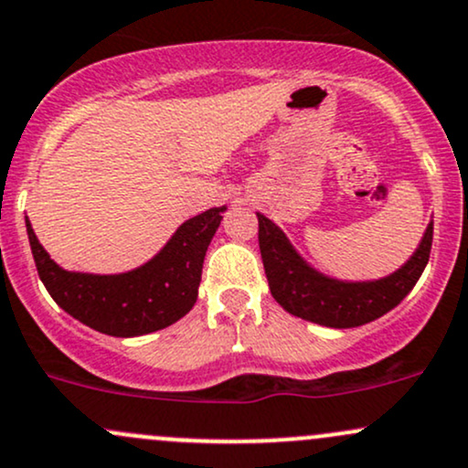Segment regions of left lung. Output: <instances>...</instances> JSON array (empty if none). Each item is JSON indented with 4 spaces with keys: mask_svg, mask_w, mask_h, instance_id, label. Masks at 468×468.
Listing matches in <instances>:
<instances>
[{
    "mask_svg": "<svg viewBox=\"0 0 468 468\" xmlns=\"http://www.w3.org/2000/svg\"><path fill=\"white\" fill-rule=\"evenodd\" d=\"M258 215V239L264 273L275 303L303 321L334 329L358 327L395 309L429 264L432 221L426 226L415 253L392 273L375 280H341L309 264L282 229L267 215Z\"/></svg>",
    "mask_w": 468,
    "mask_h": 468,
    "instance_id": "obj_1",
    "label": "left lung"
}]
</instances>
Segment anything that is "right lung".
<instances>
[{
	"label": "right lung",
	"instance_id": "add662e5",
	"mask_svg": "<svg viewBox=\"0 0 468 468\" xmlns=\"http://www.w3.org/2000/svg\"><path fill=\"white\" fill-rule=\"evenodd\" d=\"M224 213L218 206L186 219L159 253L122 273L69 271L44 250L28 218L27 233L39 280L69 316L107 336L132 338L168 327L195 307L206 250Z\"/></svg>",
	"mask_w": 468,
	"mask_h": 468
}]
</instances>
